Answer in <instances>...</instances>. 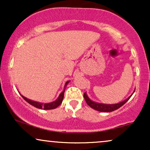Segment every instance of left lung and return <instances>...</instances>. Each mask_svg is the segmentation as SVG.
Masks as SVG:
<instances>
[{"label":"left lung","instance_id":"1","mask_svg":"<svg viewBox=\"0 0 150 150\" xmlns=\"http://www.w3.org/2000/svg\"><path fill=\"white\" fill-rule=\"evenodd\" d=\"M131 96L132 95H130L128 99H126L124 101H121V102L118 103V104H101V103L94 102V101H92L90 99H89L88 96H87V94H86V92L84 93V98H85L87 104H88L91 108H92L93 109L101 111V112H111V111H115V110L118 109V108L121 107L123 104H125V103L128 101V99L131 97Z\"/></svg>","mask_w":150,"mask_h":150}]
</instances>
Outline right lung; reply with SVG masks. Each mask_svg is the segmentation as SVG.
I'll use <instances>...</instances> for the list:
<instances>
[{"instance_id":"obj_1","label":"right lung","mask_w":150,"mask_h":150,"mask_svg":"<svg viewBox=\"0 0 150 150\" xmlns=\"http://www.w3.org/2000/svg\"><path fill=\"white\" fill-rule=\"evenodd\" d=\"M69 82H70V81H68V82H66V83H65V85L64 89H63V91L61 93V94H60L59 97H58V99H56V101H53V102L47 103V104H44V103H40V102H37V101H34L30 100V99H27V98L23 97L22 94H21V96L26 101H27L29 104L32 105V106H34V107L40 108V109H44V110L54 109V108H57L58 106H60V105L61 104L62 101H63V97H64V92H65V87H66L67 85L69 83Z\"/></svg>"}]
</instances>
